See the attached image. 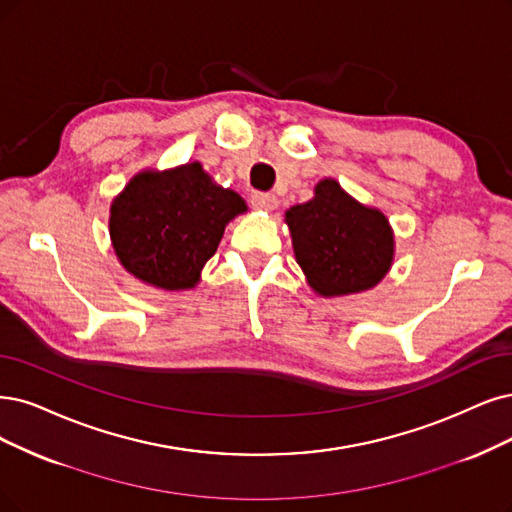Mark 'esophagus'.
I'll return each instance as SVG.
<instances>
[{
    "label": "esophagus",
    "instance_id": "esophagus-1",
    "mask_svg": "<svg viewBox=\"0 0 512 512\" xmlns=\"http://www.w3.org/2000/svg\"><path fill=\"white\" fill-rule=\"evenodd\" d=\"M251 204L259 211H266L272 213L274 208H278V198L274 194H253L251 196Z\"/></svg>",
    "mask_w": 512,
    "mask_h": 512
}]
</instances>
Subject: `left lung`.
I'll list each match as a JSON object with an SVG mask.
<instances>
[{
	"instance_id": "8db88e82",
	"label": "left lung",
	"mask_w": 512,
	"mask_h": 512,
	"mask_svg": "<svg viewBox=\"0 0 512 512\" xmlns=\"http://www.w3.org/2000/svg\"><path fill=\"white\" fill-rule=\"evenodd\" d=\"M293 253L310 289L320 297H344L380 285L394 261V230L375 206L352 198L327 177L314 198L285 213Z\"/></svg>"
}]
</instances>
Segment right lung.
<instances>
[{"label": "right lung", "mask_w": 512, "mask_h": 512, "mask_svg": "<svg viewBox=\"0 0 512 512\" xmlns=\"http://www.w3.org/2000/svg\"><path fill=\"white\" fill-rule=\"evenodd\" d=\"M249 211L234 189L215 183L200 162L145 168L109 206V238L122 268L147 287L194 289L225 225Z\"/></svg>", "instance_id": "right-lung-1"}]
</instances>
